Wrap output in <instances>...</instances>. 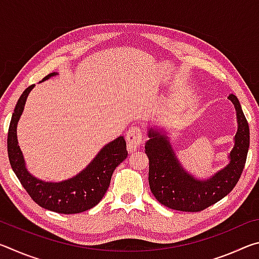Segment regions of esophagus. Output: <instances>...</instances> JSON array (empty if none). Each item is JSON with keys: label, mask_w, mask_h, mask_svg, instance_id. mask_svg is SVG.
Returning <instances> with one entry per match:
<instances>
[{"label": "esophagus", "mask_w": 259, "mask_h": 259, "mask_svg": "<svg viewBox=\"0 0 259 259\" xmlns=\"http://www.w3.org/2000/svg\"><path fill=\"white\" fill-rule=\"evenodd\" d=\"M143 143V131L139 125L131 126L126 135V145L130 151H134Z\"/></svg>", "instance_id": "1"}]
</instances>
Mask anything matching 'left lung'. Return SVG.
I'll use <instances>...</instances> for the list:
<instances>
[{"mask_svg":"<svg viewBox=\"0 0 259 259\" xmlns=\"http://www.w3.org/2000/svg\"><path fill=\"white\" fill-rule=\"evenodd\" d=\"M238 119L234 147L230 153V163L208 179H196L179 163L166 136L153 128L148 131L145 151L150 160L148 183L155 199L161 204L179 211L196 212L218 202L233 190L239 182L247 160L249 125L239 99L230 95Z\"/></svg>","mask_w":259,"mask_h":259,"instance_id":"8db88e82","label":"left lung"}]
</instances>
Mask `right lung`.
<instances>
[{
	"label": "right lung",
	"instance_id": "add662e5",
	"mask_svg": "<svg viewBox=\"0 0 259 259\" xmlns=\"http://www.w3.org/2000/svg\"><path fill=\"white\" fill-rule=\"evenodd\" d=\"M57 73H51L42 81ZM34 85H29L17 103L9 125L8 155L11 168L21 185L40 207L59 213H78L97 205L107 192L114 170L128 156L123 136L105 145L89 165L82 171L59 183L43 182L35 178L26 169L23 153L17 139V124Z\"/></svg>",
	"mask_w": 259,
	"mask_h": 259
}]
</instances>
